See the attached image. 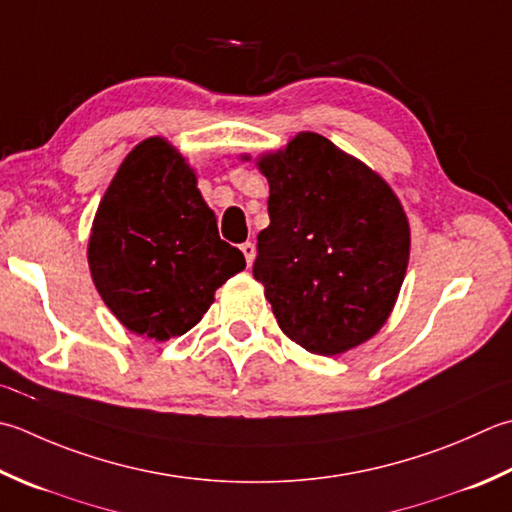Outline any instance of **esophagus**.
Masks as SVG:
<instances>
[{
  "label": "esophagus",
  "instance_id": "obj_1",
  "mask_svg": "<svg viewBox=\"0 0 512 512\" xmlns=\"http://www.w3.org/2000/svg\"><path fill=\"white\" fill-rule=\"evenodd\" d=\"M239 248H242V253H244V257H246V264H248V266L253 264V259H255V244H253V242H246V244H242Z\"/></svg>",
  "mask_w": 512,
  "mask_h": 512
}]
</instances>
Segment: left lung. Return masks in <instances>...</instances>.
<instances>
[{
    "label": "left lung",
    "mask_w": 512,
    "mask_h": 512,
    "mask_svg": "<svg viewBox=\"0 0 512 512\" xmlns=\"http://www.w3.org/2000/svg\"><path fill=\"white\" fill-rule=\"evenodd\" d=\"M257 166L270 224L257 235L253 275L279 328L315 355L368 342L408 268V217L393 188L317 133L295 135Z\"/></svg>",
    "instance_id": "obj_1"
}]
</instances>
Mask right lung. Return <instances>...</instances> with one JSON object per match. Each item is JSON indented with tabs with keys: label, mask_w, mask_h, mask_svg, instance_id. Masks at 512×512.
I'll list each match as a JSON object with an SVG mask.
<instances>
[{
	"label": "right lung",
	"mask_w": 512,
	"mask_h": 512,
	"mask_svg": "<svg viewBox=\"0 0 512 512\" xmlns=\"http://www.w3.org/2000/svg\"><path fill=\"white\" fill-rule=\"evenodd\" d=\"M97 293L130 333L155 342L199 324L215 290L246 268L219 239L195 170L164 137L137 144L99 202L88 239Z\"/></svg>",
	"instance_id": "right-lung-1"
}]
</instances>
